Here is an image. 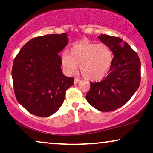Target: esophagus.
<instances>
[{
	"label": "esophagus",
	"mask_w": 153,
	"mask_h": 153,
	"mask_svg": "<svg viewBox=\"0 0 153 153\" xmlns=\"http://www.w3.org/2000/svg\"><path fill=\"white\" fill-rule=\"evenodd\" d=\"M79 82H80V79H78V78H75V80H74V83H75V84H77V83H78Z\"/></svg>",
	"instance_id": "obj_1"
}]
</instances>
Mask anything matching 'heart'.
I'll return each instance as SVG.
<instances>
[{
	"mask_svg": "<svg viewBox=\"0 0 153 153\" xmlns=\"http://www.w3.org/2000/svg\"><path fill=\"white\" fill-rule=\"evenodd\" d=\"M113 62V53L104 44L82 42L73 45L69 55L62 57V65L68 73L73 74L80 68L82 75L89 80L103 78L109 71Z\"/></svg>",
	"mask_w": 153,
	"mask_h": 153,
	"instance_id": "obj_1",
	"label": "heart"
}]
</instances>
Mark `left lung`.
Segmentation results:
<instances>
[{"label": "left lung", "instance_id": "8db88e82", "mask_svg": "<svg viewBox=\"0 0 153 153\" xmlns=\"http://www.w3.org/2000/svg\"><path fill=\"white\" fill-rule=\"evenodd\" d=\"M99 39L113 52L109 73L101 81L91 82L85 99L101 111H111L124 106L140 85L141 63L137 52L122 39L101 34Z\"/></svg>", "mask_w": 153, "mask_h": 153}]
</instances>
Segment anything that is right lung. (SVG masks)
<instances>
[{"mask_svg":"<svg viewBox=\"0 0 153 153\" xmlns=\"http://www.w3.org/2000/svg\"><path fill=\"white\" fill-rule=\"evenodd\" d=\"M68 34L31 39L13 60L12 78L16 98L29 113L47 117L62 106L74 78L63 75L59 53L68 43Z\"/></svg>","mask_w":153,"mask_h":153,"instance_id":"right-lung-1","label":"right lung"}]
</instances>
